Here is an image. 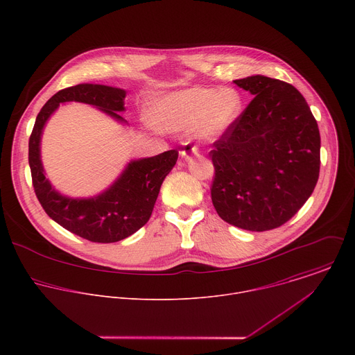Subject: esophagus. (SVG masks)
Returning <instances> with one entry per match:
<instances>
[{"label":"esophagus","mask_w":355,"mask_h":355,"mask_svg":"<svg viewBox=\"0 0 355 355\" xmlns=\"http://www.w3.org/2000/svg\"><path fill=\"white\" fill-rule=\"evenodd\" d=\"M180 155H181V157L188 159L189 156H199V150H198V147L193 146L192 143H185L184 147H182V150L180 151Z\"/></svg>","instance_id":"1"}]
</instances>
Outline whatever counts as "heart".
Segmentation results:
<instances>
[{"label":"heart","instance_id":"b5f03b06","mask_svg":"<svg viewBox=\"0 0 355 355\" xmlns=\"http://www.w3.org/2000/svg\"><path fill=\"white\" fill-rule=\"evenodd\" d=\"M241 108L243 98L234 88H187L157 101L148 119L159 130L192 128L195 137L214 141L229 130Z\"/></svg>","mask_w":355,"mask_h":355}]
</instances>
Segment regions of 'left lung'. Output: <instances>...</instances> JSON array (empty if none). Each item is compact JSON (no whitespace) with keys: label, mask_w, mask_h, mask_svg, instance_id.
<instances>
[{"label":"left lung","mask_w":355,"mask_h":355,"mask_svg":"<svg viewBox=\"0 0 355 355\" xmlns=\"http://www.w3.org/2000/svg\"><path fill=\"white\" fill-rule=\"evenodd\" d=\"M233 83L254 98L211 151L212 204L236 227L271 230L288 222L316 187L318 122L288 83L260 74Z\"/></svg>","instance_id":"8db88e82"}]
</instances>
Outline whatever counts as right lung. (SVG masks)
I'll return each mask as SVG.
<instances>
[{"label":"right lung","instance_id":"add662e5","mask_svg":"<svg viewBox=\"0 0 355 355\" xmlns=\"http://www.w3.org/2000/svg\"><path fill=\"white\" fill-rule=\"evenodd\" d=\"M126 91L103 84H78L55 94L36 116L29 137V167L35 193L44 212L69 232L95 243H115L143 227L153 212L160 187L177 163L178 151L130 160L119 177L103 192L73 198L59 192L46 178L40 156L43 129L60 104L91 105L122 125Z\"/></svg>","mask_w":355,"mask_h":355}]
</instances>
